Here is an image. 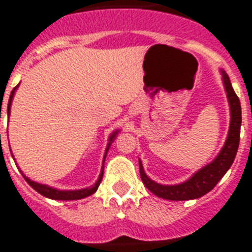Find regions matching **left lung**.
<instances>
[{"label":"left lung","mask_w":252,"mask_h":252,"mask_svg":"<svg viewBox=\"0 0 252 252\" xmlns=\"http://www.w3.org/2000/svg\"><path fill=\"white\" fill-rule=\"evenodd\" d=\"M220 74H222L223 85L228 97L229 111H231L229 130L224 146L211 163H208L207 166L196 171L189 180L178 185H161L151 180L144 172L143 165L139 159V174L142 181L146 188L158 198L167 199V200H190V199L200 198L217 185L218 181L224 176L235 161L238 143H240V129H241L242 120L241 104L232 87L228 74L223 69H220Z\"/></svg>","instance_id":"1"}]
</instances>
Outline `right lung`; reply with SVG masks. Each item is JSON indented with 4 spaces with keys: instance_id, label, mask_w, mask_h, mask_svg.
<instances>
[{
    "instance_id": "obj_1",
    "label": "right lung",
    "mask_w": 252,
    "mask_h": 252,
    "mask_svg": "<svg viewBox=\"0 0 252 252\" xmlns=\"http://www.w3.org/2000/svg\"><path fill=\"white\" fill-rule=\"evenodd\" d=\"M16 89L17 86L11 91V95H10V99H8V105H7V115H10L11 102H12V97H14ZM118 132H119V130H115V132L109 137V143H108V147H106V151H105L104 161H105V157H106V153H108L109 147H110V144L113 143L115 137H117ZM102 174H104V163H102V167H101V174H100L99 179H97V181L95 183V185L86 188V189H80V190H58V189H54V188L48 187V185H44V184L35 183V181L30 180L29 178H26L24 174L23 176L26 180V183L29 184L32 189L36 190V191H38L39 194H41L43 196H47V198L49 199H54V200H78V199H82V198H86V196L89 195H93L94 192L97 190V188H99L100 183H101L102 180Z\"/></svg>"
}]
</instances>
